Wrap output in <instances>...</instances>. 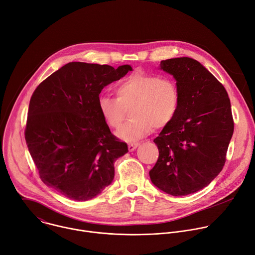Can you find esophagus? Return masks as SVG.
I'll return each mask as SVG.
<instances>
[{
	"instance_id": "obj_1",
	"label": "esophagus",
	"mask_w": 255,
	"mask_h": 255,
	"mask_svg": "<svg viewBox=\"0 0 255 255\" xmlns=\"http://www.w3.org/2000/svg\"><path fill=\"white\" fill-rule=\"evenodd\" d=\"M139 146V143H130L129 145H128V150L130 151V152H132V151H134L137 147Z\"/></svg>"
}]
</instances>
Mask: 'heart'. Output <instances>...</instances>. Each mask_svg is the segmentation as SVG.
<instances>
[{"instance_id": "1", "label": "heart", "mask_w": 255, "mask_h": 255, "mask_svg": "<svg viewBox=\"0 0 255 255\" xmlns=\"http://www.w3.org/2000/svg\"><path fill=\"white\" fill-rule=\"evenodd\" d=\"M117 98L101 95L98 109L106 124L118 129L130 107V120L117 136L127 142L146 136L152 127L162 128L174 118L179 105V90L174 80L157 74L135 72L115 85Z\"/></svg>"}]
</instances>
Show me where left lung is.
Segmentation results:
<instances>
[{"instance_id": "left-lung-1", "label": "left lung", "mask_w": 255, "mask_h": 255, "mask_svg": "<svg viewBox=\"0 0 255 255\" xmlns=\"http://www.w3.org/2000/svg\"><path fill=\"white\" fill-rule=\"evenodd\" d=\"M159 69L176 80L179 105L154 139L159 157L149 175L163 192L184 196L206 187L222 170L233 134L230 100L223 85L192 58L164 60Z\"/></svg>"}]
</instances>
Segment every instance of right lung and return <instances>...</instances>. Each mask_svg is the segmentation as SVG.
<instances>
[{
	"instance_id": "add662e5",
	"label": "right lung",
	"mask_w": 255,
	"mask_h": 255,
	"mask_svg": "<svg viewBox=\"0 0 255 255\" xmlns=\"http://www.w3.org/2000/svg\"><path fill=\"white\" fill-rule=\"evenodd\" d=\"M130 65L71 62L32 95L25 139L42 181L61 195L86 201L114 179L115 161L128 146L111 134L98 109L99 94Z\"/></svg>"
}]
</instances>
